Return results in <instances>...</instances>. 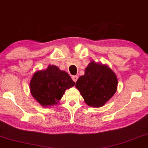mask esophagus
I'll return each instance as SVG.
<instances>
[{
    "mask_svg": "<svg viewBox=\"0 0 148 148\" xmlns=\"http://www.w3.org/2000/svg\"><path fill=\"white\" fill-rule=\"evenodd\" d=\"M72 80H73V81H74L75 82H76V81L78 78V76H72Z\"/></svg>",
    "mask_w": 148,
    "mask_h": 148,
    "instance_id": "obj_1",
    "label": "esophagus"
}]
</instances>
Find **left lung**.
I'll return each instance as SVG.
<instances>
[{"label": "left lung", "instance_id": "8db88e82", "mask_svg": "<svg viewBox=\"0 0 148 148\" xmlns=\"http://www.w3.org/2000/svg\"><path fill=\"white\" fill-rule=\"evenodd\" d=\"M118 86L116 74L106 64L91 61L85 74L78 79L76 87L89 106H103L114 95Z\"/></svg>", "mask_w": 148, "mask_h": 148}]
</instances>
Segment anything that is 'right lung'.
<instances>
[{
	"mask_svg": "<svg viewBox=\"0 0 148 148\" xmlns=\"http://www.w3.org/2000/svg\"><path fill=\"white\" fill-rule=\"evenodd\" d=\"M75 85L67 72L54 65H49L45 70L36 71L30 82L32 96L42 106L48 108L57 105L66 90Z\"/></svg>",
	"mask_w": 148,
	"mask_h": 148,
	"instance_id": "obj_1",
	"label": "right lung"
}]
</instances>
